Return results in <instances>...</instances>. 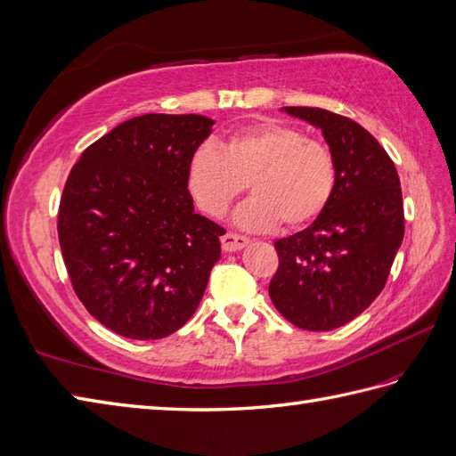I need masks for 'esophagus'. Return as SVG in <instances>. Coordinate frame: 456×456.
Here are the masks:
<instances>
[{
    "label": "esophagus",
    "mask_w": 456,
    "mask_h": 456,
    "mask_svg": "<svg viewBox=\"0 0 456 456\" xmlns=\"http://www.w3.org/2000/svg\"><path fill=\"white\" fill-rule=\"evenodd\" d=\"M220 241H222V249L232 253V251H240V249L246 248L249 243V238L234 234V232H228V234L222 236Z\"/></svg>",
    "instance_id": "1"
}]
</instances>
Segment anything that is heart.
Here are the masks:
<instances>
[{
  "mask_svg": "<svg viewBox=\"0 0 456 456\" xmlns=\"http://www.w3.org/2000/svg\"><path fill=\"white\" fill-rule=\"evenodd\" d=\"M187 191L208 216H222L248 190L236 222L249 230L312 224L329 207L337 187V162L329 147L284 124H261L201 144L187 162Z\"/></svg>",
  "mask_w": 456,
  "mask_h": 456,
  "instance_id": "b5f03b06",
  "label": "heart"
}]
</instances>
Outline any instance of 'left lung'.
<instances>
[{"instance_id": "obj_1", "label": "left lung", "mask_w": 456, "mask_h": 456, "mask_svg": "<svg viewBox=\"0 0 456 456\" xmlns=\"http://www.w3.org/2000/svg\"><path fill=\"white\" fill-rule=\"evenodd\" d=\"M282 112L323 133L337 187L323 215L274 241L279 271L269 296L292 325L332 330L356 319L385 288L404 238L401 180L385 149L356 121L321 108Z\"/></svg>"}]
</instances>
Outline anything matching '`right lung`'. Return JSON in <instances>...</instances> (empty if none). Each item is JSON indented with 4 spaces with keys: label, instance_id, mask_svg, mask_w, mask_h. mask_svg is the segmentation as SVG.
Here are the masks:
<instances>
[{
    "label": "right lung",
    "instance_id": "right-lung-1",
    "mask_svg": "<svg viewBox=\"0 0 456 456\" xmlns=\"http://www.w3.org/2000/svg\"><path fill=\"white\" fill-rule=\"evenodd\" d=\"M213 126L144 114L73 166L58 215L63 261L86 312L116 335L164 338L201 304L224 228L195 213L185 172Z\"/></svg>",
    "mask_w": 456,
    "mask_h": 456
}]
</instances>
